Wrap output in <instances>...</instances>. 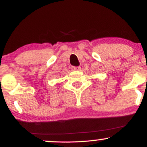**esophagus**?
<instances>
[{"mask_svg": "<svg viewBox=\"0 0 147 147\" xmlns=\"http://www.w3.org/2000/svg\"><path fill=\"white\" fill-rule=\"evenodd\" d=\"M72 68L73 70H79L81 68L79 66H73Z\"/></svg>", "mask_w": 147, "mask_h": 147, "instance_id": "esophagus-1", "label": "esophagus"}]
</instances>
